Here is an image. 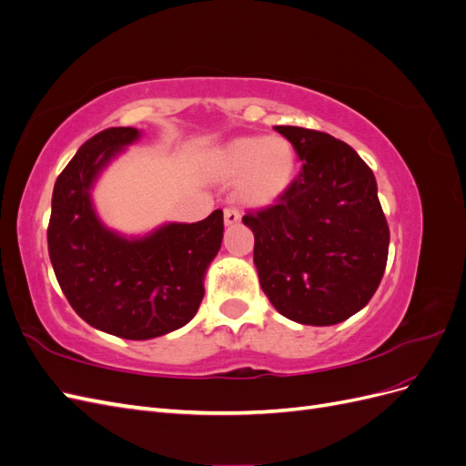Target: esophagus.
Wrapping results in <instances>:
<instances>
[{"instance_id":"obj_1","label":"esophagus","mask_w":466,"mask_h":466,"mask_svg":"<svg viewBox=\"0 0 466 466\" xmlns=\"http://www.w3.org/2000/svg\"><path fill=\"white\" fill-rule=\"evenodd\" d=\"M223 218H225V225H235L238 219H241V214H238L237 208H225Z\"/></svg>"}]
</instances>
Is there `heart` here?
Here are the masks:
<instances>
[{
	"label": "heart",
	"instance_id": "b5f03b06",
	"mask_svg": "<svg viewBox=\"0 0 466 466\" xmlns=\"http://www.w3.org/2000/svg\"><path fill=\"white\" fill-rule=\"evenodd\" d=\"M295 149L284 136H241L216 157L218 175L237 185L238 200L252 208L274 204L291 185Z\"/></svg>",
	"mask_w": 466,
	"mask_h": 466
}]
</instances>
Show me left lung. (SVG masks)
Returning a JSON list of instances; mask_svg holds the SVG:
<instances>
[{"instance_id": "left-lung-1", "label": "left lung", "mask_w": 466, "mask_h": 466, "mask_svg": "<svg viewBox=\"0 0 466 466\" xmlns=\"http://www.w3.org/2000/svg\"><path fill=\"white\" fill-rule=\"evenodd\" d=\"M303 161L276 204L247 211L260 288L289 320L329 327L370 303L385 274L389 225L373 171L340 139L274 126Z\"/></svg>"}]
</instances>
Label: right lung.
Here are the masks:
<instances>
[{
    "instance_id": "right-lung-1",
    "label": "right lung",
    "mask_w": 466,
    "mask_h": 466,
    "mask_svg": "<svg viewBox=\"0 0 466 466\" xmlns=\"http://www.w3.org/2000/svg\"><path fill=\"white\" fill-rule=\"evenodd\" d=\"M137 137L136 128H106L87 139L56 180L48 223V255L66 299L91 327L126 340L185 327L204 299L206 268L223 238L221 209L132 241L98 221L93 182Z\"/></svg>"
}]
</instances>
